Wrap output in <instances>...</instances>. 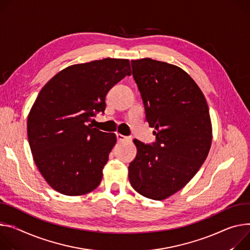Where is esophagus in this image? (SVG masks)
Returning <instances> with one entry per match:
<instances>
[{
    "label": "esophagus",
    "instance_id": "34e87169",
    "mask_svg": "<svg viewBox=\"0 0 250 250\" xmlns=\"http://www.w3.org/2000/svg\"><path fill=\"white\" fill-rule=\"evenodd\" d=\"M116 135H117V140H118L119 142H128V141H130V139H129V138L125 137V135H123L122 133L117 132V133H116Z\"/></svg>",
    "mask_w": 250,
    "mask_h": 250
}]
</instances>
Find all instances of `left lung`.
I'll use <instances>...</instances> for the list:
<instances>
[{"label":"left lung","mask_w":250,"mask_h":250,"mask_svg":"<svg viewBox=\"0 0 250 250\" xmlns=\"http://www.w3.org/2000/svg\"><path fill=\"white\" fill-rule=\"evenodd\" d=\"M131 67L156 142L133 140L138 152L129 183L140 194L163 200L186 187L206 161L212 140L208 105L196 83L174 64L146 58L131 61Z\"/></svg>","instance_id":"left-lung-1"}]
</instances>
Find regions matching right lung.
Wrapping results in <instances>:
<instances>
[{
  "label": "right lung",
  "instance_id": "obj_1",
  "mask_svg": "<svg viewBox=\"0 0 250 250\" xmlns=\"http://www.w3.org/2000/svg\"><path fill=\"white\" fill-rule=\"evenodd\" d=\"M130 75L128 60L106 58L67 66L41 89L28 116V140L38 169L55 190L83 195L101 184L117 138L88 122L104 111L108 90Z\"/></svg>",
  "mask_w": 250,
  "mask_h": 250
}]
</instances>
